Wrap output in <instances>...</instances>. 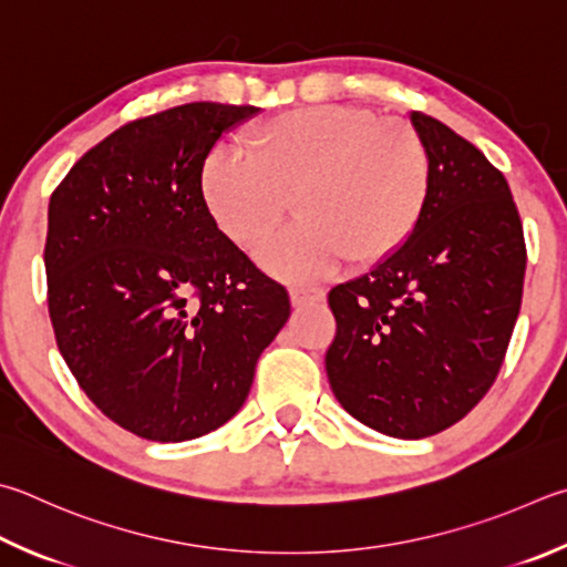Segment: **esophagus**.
<instances>
[{
	"label": "esophagus",
	"instance_id": "esophagus-1",
	"mask_svg": "<svg viewBox=\"0 0 567 567\" xmlns=\"http://www.w3.org/2000/svg\"><path fill=\"white\" fill-rule=\"evenodd\" d=\"M322 300H324L322 287H292L290 290L292 307H307V305H315Z\"/></svg>",
	"mask_w": 567,
	"mask_h": 567
}]
</instances>
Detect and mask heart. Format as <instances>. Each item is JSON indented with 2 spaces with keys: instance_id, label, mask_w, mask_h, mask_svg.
<instances>
[{
  "instance_id": "1",
  "label": "heart",
  "mask_w": 567,
  "mask_h": 567,
  "mask_svg": "<svg viewBox=\"0 0 567 567\" xmlns=\"http://www.w3.org/2000/svg\"><path fill=\"white\" fill-rule=\"evenodd\" d=\"M205 208L225 238L255 250L287 213L300 223L260 250L292 282L349 262L386 260L416 230L431 161L416 131L357 106H300L257 123L240 151H215L200 173Z\"/></svg>"
}]
</instances>
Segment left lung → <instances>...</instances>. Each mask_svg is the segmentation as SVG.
<instances>
[{"instance_id": "1", "label": "left lung", "mask_w": 567, "mask_h": 567, "mask_svg": "<svg viewBox=\"0 0 567 567\" xmlns=\"http://www.w3.org/2000/svg\"><path fill=\"white\" fill-rule=\"evenodd\" d=\"M431 161L416 230L367 275L337 285L324 367L339 404L394 439H426L486 396L520 312L526 243L506 178L421 111Z\"/></svg>"}]
</instances>
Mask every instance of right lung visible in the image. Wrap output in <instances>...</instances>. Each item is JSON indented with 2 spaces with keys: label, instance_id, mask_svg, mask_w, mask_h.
<instances>
[{
  "label": "right lung",
  "instance_id": "obj_1",
  "mask_svg": "<svg viewBox=\"0 0 567 567\" xmlns=\"http://www.w3.org/2000/svg\"><path fill=\"white\" fill-rule=\"evenodd\" d=\"M260 109L195 101L131 121L49 200L44 267L59 352L131 434L178 444L238 414L255 364L290 317L205 208L200 173Z\"/></svg>",
  "mask_w": 567,
  "mask_h": 567
}]
</instances>
